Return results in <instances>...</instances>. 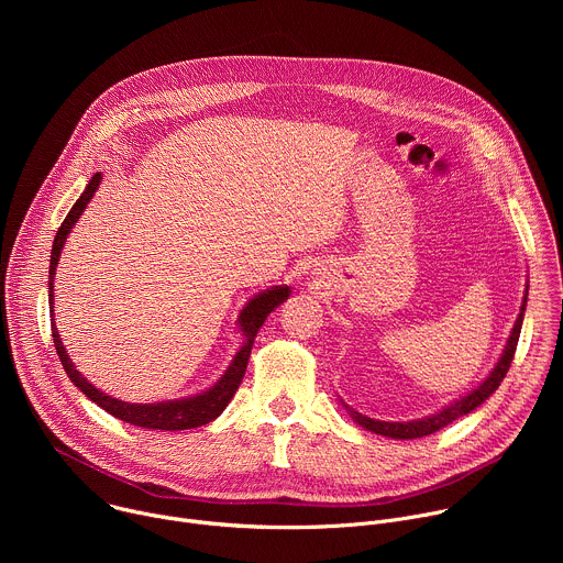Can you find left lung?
I'll return each instance as SVG.
<instances>
[{
    "mask_svg": "<svg viewBox=\"0 0 563 563\" xmlns=\"http://www.w3.org/2000/svg\"><path fill=\"white\" fill-rule=\"evenodd\" d=\"M523 311H526V298H523V305H521V313L517 318V323L512 328V334L508 339V345L497 363V367L493 369V374L481 383L476 389H472L467 396L454 400L452 406H448L445 410H441L439 415H432L428 419H421V421H410V423H387V421H374L369 417H363L358 412H352V419L363 426L365 430L374 432V434H380V437H389V439H421V437H428L445 426H450L452 421H456L459 417H465L467 412H472L474 408H478L484 400L501 385V380L506 378L508 369H510V363L515 358V352H517V343H519V334H521V323H523Z\"/></svg>",
    "mask_w": 563,
    "mask_h": 563,
    "instance_id": "left-lung-1",
    "label": "left lung"
}]
</instances>
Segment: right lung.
Wrapping results in <instances>:
<instances>
[{
  "instance_id": "obj_1",
  "label": "right lung",
  "mask_w": 563,
  "mask_h": 563,
  "mask_svg": "<svg viewBox=\"0 0 563 563\" xmlns=\"http://www.w3.org/2000/svg\"><path fill=\"white\" fill-rule=\"evenodd\" d=\"M100 180H102V174H96L91 178L85 194L77 198V202L70 207L68 216L64 218V222L57 229L55 243H53V250H51V269H48V302H51V307H53V276H55V267H57L62 247L66 243V235L73 229V224L77 222V218L82 216V211L87 209L89 200L93 198L96 189L100 187ZM287 296H289V287H274V289L263 291L256 298H252L247 302V307L243 309V313H240V330H243L245 345H243V350L235 354V358L229 365V369L224 372V376L209 391L191 396V398H183V400H169V404L133 406V404H124V400H118V398H111V396L102 394L96 385H91L82 374H79L73 367L70 358L66 356V350L59 341L55 323L51 325L53 328V343H55L57 356H59L68 378L75 383V387L82 389L96 406H100L102 410H107L115 419H120L124 423H131V426H137V428H146V430H189V428L207 426L209 421H213L229 406V400L233 398L238 385L243 383V376H245V369H247V363H250V354H252V345H254V339H256L261 325L265 323L267 313L274 311L283 300H287Z\"/></svg>"
}]
</instances>
